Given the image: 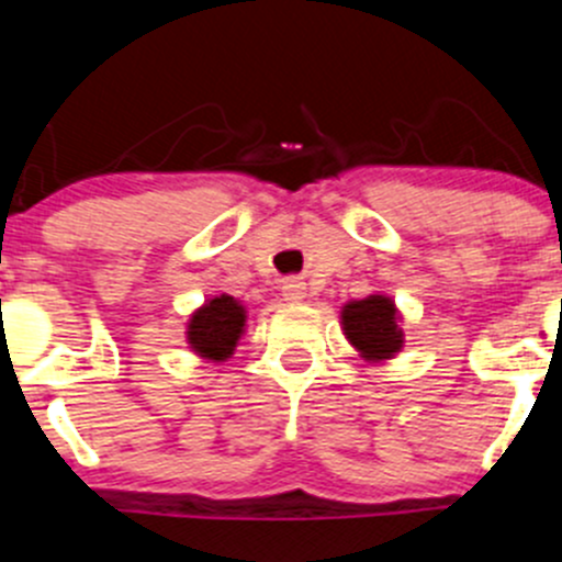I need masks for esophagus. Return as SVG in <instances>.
Returning <instances> with one entry per match:
<instances>
[{
  "label": "esophagus",
  "instance_id": "1",
  "mask_svg": "<svg viewBox=\"0 0 562 562\" xmlns=\"http://www.w3.org/2000/svg\"><path fill=\"white\" fill-rule=\"evenodd\" d=\"M304 282L302 277H288V280H282V296H285V302H302L304 299Z\"/></svg>",
  "mask_w": 562,
  "mask_h": 562
}]
</instances>
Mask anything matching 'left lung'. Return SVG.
<instances>
[{
	"label": "left lung",
	"instance_id": "obj_1",
	"mask_svg": "<svg viewBox=\"0 0 562 562\" xmlns=\"http://www.w3.org/2000/svg\"><path fill=\"white\" fill-rule=\"evenodd\" d=\"M342 328L364 359L381 361L400 353L402 331L396 326L394 302L386 296H370L342 307Z\"/></svg>",
	"mask_w": 562,
	"mask_h": 562
}]
</instances>
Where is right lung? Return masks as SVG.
Wrapping results in <instances>:
<instances>
[{"label": "right lung", "instance_id": "obj_1", "mask_svg": "<svg viewBox=\"0 0 562 562\" xmlns=\"http://www.w3.org/2000/svg\"><path fill=\"white\" fill-rule=\"evenodd\" d=\"M245 307L234 296H217L203 304L187 326V339L192 350L203 359L223 361L234 353L241 331H245Z\"/></svg>", "mask_w": 562, "mask_h": 562}]
</instances>
